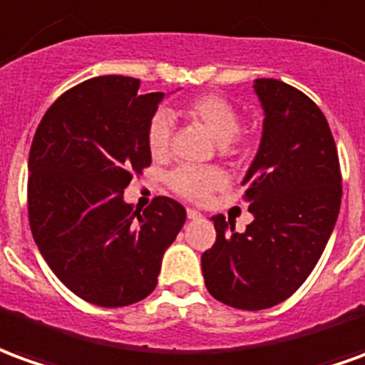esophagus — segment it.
Segmentation results:
<instances>
[{"label": "esophagus", "mask_w": 365, "mask_h": 365, "mask_svg": "<svg viewBox=\"0 0 365 365\" xmlns=\"http://www.w3.org/2000/svg\"><path fill=\"white\" fill-rule=\"evenodd\" d=\"M187 216L188 220H198V218H202V214L198 210H195V208H188L187 210Z\"/></svg>", "instance_id": "obj_1"}]
</instances>
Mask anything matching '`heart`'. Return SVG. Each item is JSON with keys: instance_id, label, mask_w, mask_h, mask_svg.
Returning <instances> with one entry per match:
<instances>
[{"instance_id": "b5f03b06", "label": "heart", "mask_w": 365, "mask_h": 365, "mask_svg": "<svg viewBox=\"0 0 365 365\" xmlns=\"http://www.w3.org/2000/svg\"><path fill=\"white\" fill-rule=\"evenodd\" d=\"M182 115L204 131L210 133L212 139L220 143L224 153L245 157L253 145L252 135L242 131V115L236 106L228 98L218 94H202L188 100L182 108ZM173 123L170 115L165 110H159L151 115L147 123V149L153 159L161 161L170 151ZM228 177L220 167H178L167 177L169 188L180 198L190 202H206L212 192L226 187Z\"/></svg>"}]
</instances>
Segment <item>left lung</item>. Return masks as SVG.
<instances>
[{
	"mask_svg": "<svg viewBox=\"0 0 365 365\" xmlns=\"http://www.w3.org/2000/svg\"><path fill=\"white\" fill-rule=\"evenodd\" d=\"M265 120L259 151L244 178L253 222L244 234L212 216L216 242L202 275L216 301L242 311L269 309L307 281L334 230L342 173L320 108L275 78L255 80Z\"/></svg>",
	"mask_w": 365,
	"mask_h": 365,
	"instance_id": "left-lung-1",
	"label": "left lung"
}]
</instances>
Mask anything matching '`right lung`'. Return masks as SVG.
I'll return each mask as SVG.
<instances>
[{"label":"right lung","mask_w":365,"mask_h":365,"mask_svg":"<svg viewBox=\"0 0 365 365\" xmlns=\"http://www.w3.org/2000/svg\"><path fill=\"white\" fill-rule=\"evenodd\" d=\"M141 80L98 76L54 100L29 151V226L56 277L84 301L115 309L157 287L163 253L187 220L182 204L155 196L145 210L123 202L151 165L147 123L163 92Z\"/></svg>","instance_id":"obj_1"}]
</instances>
